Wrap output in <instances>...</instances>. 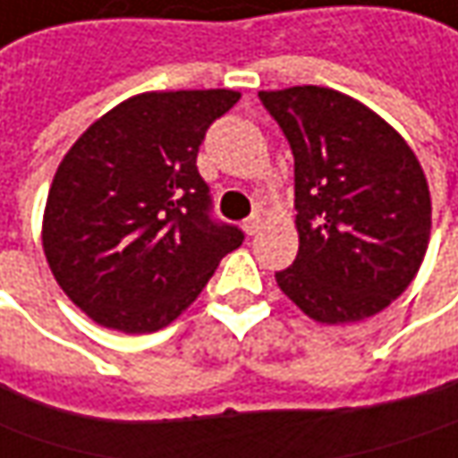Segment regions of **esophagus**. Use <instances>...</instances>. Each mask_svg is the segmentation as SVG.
<instances>
[{
    "label": "esophagus",
    "instance_id": "obj_1",
    "mask_svg": "<svg viewBox=\"0 0 458 458\" xmlns=\"http://www.w3.org/2000/svg\"><path fill=\"white\" fill-rule=\"evenodd\" d=\"M243 230H246V235H256L261 230V217L259 215H250L249 220L243 223Z\"/></svg>",
    "mask_w": 458,
    "mask_h": 458
}]
</instances>
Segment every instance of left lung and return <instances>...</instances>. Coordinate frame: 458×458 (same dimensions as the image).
<instances>
[{"label":"left lung","mask_w":458,"mask_h":458,"mask_svg":"<svg viewBox=\"0 0 458 458\" xmlns=\"http://www.w3.org/2000/svg\"><path fill=\"white\" fill-rule=\"evenodd\" d=\"M294 156L300 250L276 284L308 318L341 326L392 305L430 238V191L405 138L328 87L259 91Z\"/></svg>","instance_id":"1"}]
</instances>
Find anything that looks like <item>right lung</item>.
<instances>
[{
    "label": "right lung",
    "mask_w": 458,
    "mask_h": 458,
    "mask_svg": "<svg viewBox=\"0 0 458 458\" xmlns=\"http://www.w3.org/2000/svg\"><path fill=\"white\" fill-rule=\"evenodd\" d=\"M238 99L233 89L143 91L91 123L64 156L43 250L58 287L94 323L166 328L243 243L235 225L209 217L197 171L205 132Z\"/></svg>",
    "instance_id": "obj_1"
}]
</instances>
